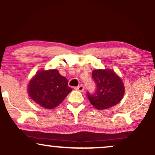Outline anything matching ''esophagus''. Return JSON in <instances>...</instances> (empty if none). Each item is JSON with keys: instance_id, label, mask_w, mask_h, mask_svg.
Wrapping results in <instances>:
<instances>
[{"instance_id": "esophagus-1", "label": "esophagus", "mask_w": 155, "mask_h": 155, "mask_svg": "<svg viewBox=\"0 0 155 155\" xmlns=\"http://www.w3.org/2000/svg\"><path fill=\"white\" fill-rule=\"evenodd\" d=\"M75 90H77V91H79V92H83L84 91V87L82 86V85H80V86H78L76 87H75Z\"/></svg>"}]
</instances>
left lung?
Masks as SVG:
<instances>
[{"mask_svg": "<svg viewBox=\"0 0 155 155\" xmlns=\"http://www.w3.org/2000/svg\"><path fill=\"white\" fill-rule=\"evenodd\" d=\"M96 90L87 92L90 102L96 109H107L120 103L124 94V86L121 78L111 69H95L92 73Z\"/></svg>", "mask_w": 155, "mask_h": 155, "instance_id": "8db88e82", "label": "left lung"}]
</instances>
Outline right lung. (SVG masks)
I'll use <instances>...</instances> for the list:
<instances>
[{
  "label": "right lung",
  "mask_w": 155,
  "mask_h": 155,
  "mask_svg": "<svg viewBox=\"0 0 155 155\" xmlns=\"http://www.w3.org/2000/svg\"><path fill=\"white\" fill-rule=\"evenodd\" d=\"M71 90L57 69L38 71L28 85L30 98L47 109L59 106Z\"/></svg>",
  "instance_id": "obj_1"
}]
</instances>
